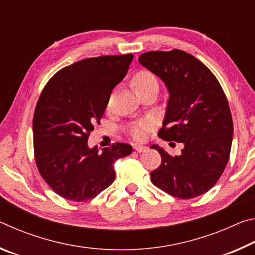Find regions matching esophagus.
I'll list each match as a JSON object with an SVG mask.
<instances>
[{"instance_id": "obj_1", "label": "esophagus", "mask_w": 255, "mask_h": 255, "mask_svg": "<svg viewBox=\"0 0 255 255\" xmlns=\"http://www.w3.org/2000/svg\"><path fill=\"white\" fill-rule=\"evenodd\" d=\"M133 149H135L136 152H138V153H141V152H144V150L147 149V147H146V146H143V145H135V146H133Z\"/></svg>"}]
</instances>
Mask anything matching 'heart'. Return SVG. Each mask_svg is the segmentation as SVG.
Returning <instances> with one entry per match:
<instances>
[{"mask_svg": "<svg viewBox=\"0 0 255 255\" xmlns=\"http://www.w3.org/2000/svg\"><path fill=\"white\" fill-rule=\"evenodd\" d=\"M131 83L135 91L139 94L152 89L158 90V81L152 72L140 70L135 73L131 79ZM153 129V123L149 120H141L129 127V133L136 140H144L148 131Z\"/></svg>", "mask_w": 255, "mask_h": 255, "instance_id": "b5f03b06", "label": "heart"}]
</instances>
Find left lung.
Listing matches in <instances>:
<instances>
[{
    "instance_id": "obj_1",
    "label": "left lung",
    "mask_w": 255,
    "mask_h": 255,
    "mask_svg": "<svg viewBox=\"0 0 255 255\" xmlns=\"http://www.w3.org/2000/svg\"><path fill=\"white\" fill-rule=\"evenodd\" d=\"M139 63L157 75L169 90L158 136L182 143L181 155L153 145L162 162L150 180L169 195L191 199L206 193L221 178L230 159L233 119L227 98L208 67L183 50L148 51ZM172 144V143H171Z\"/></svg>"
}]
</instances>
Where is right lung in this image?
<instances>
[{
  "mask_svg": "<svg viewBox=\"0 0 255 255\" xmlns=\"http://www.w3.org/2000/svg\"><path fill=\"white\" fill-rule=\"evenodd\" d=\"M132 58L127 54L79 60L56 73L38 99L32 122L34 159L42 179L64 199H93L115 181V162L132 152L124 143L102 152L88 145Z\"/></svg>",
  "mask_w": 255,
  "mask_h": 255,
  "instance_id": "right-lung-1",
  "label": "right lung"
}]
</instances>
